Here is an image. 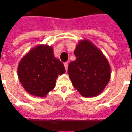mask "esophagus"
Wrapping results in <instances>:
<instances>
[{"label":"esophagus","mask_w":132,"mask_h":132,"mask_svg":"<svg viewBox=\"0 0 132 132\" xmlns=\"http://www.w3.org/2000/svg\"><path fill=\"white\" fill-rule=\"evenodd\" d=\"M68 63L66 62V63H64V67H65V69H66V71H67L68 70Z\"/></svg>","instance_id":"esophagus-1"}]
</instances>
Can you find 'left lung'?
<instances>
[{
	"instance_id": "obj_1",
	"label": "left lung",
	"mask_w": 132,
	"mask_h": 132,
	"mask_svg": "<svg viewBox=\"0 0 132 132\" xmlns=\"http://www.w3.org/2000/svg\"><path fill=\"white\" fill-rule=\"evenodd\" d=\"M76 60L69 63L68 73L73 86L86 97H95L110 80L111 67L99 48L88 39H81L74 50Z\"/></svg>"
}]
</instances>
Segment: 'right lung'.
<instances>
[{
    "instance_id": "right-lung-1",
    "label": "right lung",
    "mask_w": 132,
    "mask_h": 132,
    "mask_svg": "<svg viewBox=\"0 0 132 132\" xmlns=\"http://www.w3.org/2000/svg\"><path fill=\"white\" fill-rule=\"evenodd\" d=\"M62 62L54 56L53 46L39 44L22 58L18 66L20 82L33 96L46 97L54 88L59 75L65 73Z\"/></svg>"
}]
</instances>
